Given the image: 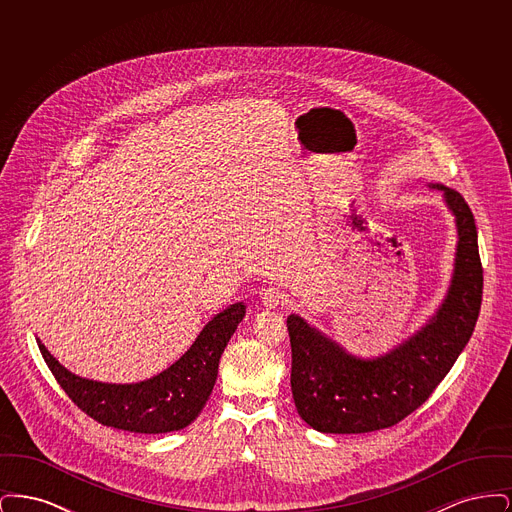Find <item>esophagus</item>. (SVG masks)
<instances>
[{"label":"esophagus","mask_w":512,"mask_h":512,"mask_svg":"<svg viewBox=\"0 0 512 512\" xmlns=\"http://www.w3.org/2000/svg\"><path fill=\"white\" fill-rule=\"evenodd\" d=\"M284 301H286V295H284L280 288H265V290H261V303L267 309H276V307L284 305Z\"/></svg>","instance_id":"esophagus-1"}]
</instances>
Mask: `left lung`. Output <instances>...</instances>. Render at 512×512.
<instances>
[{
    "label": "left lung",
    "instance_id": "1",
    "mask_svg": "<svg viewBox=\"0 0 512 512\" xmlns=\"http://www.w3.org/2000/svg\"><path fill=\"white\" fill-rule=\"evenodd\" d=\"M430 188L443 192L459 242L449 292L428 324L390 353L361 359L303 318L288 317L293 401L318 432L365 434L401 422L438 388L474 332L484 290L474 215L459 192Z\"/></svg>",
    "mask_w": 512,
    "mask_h": 512
}]
</instances>
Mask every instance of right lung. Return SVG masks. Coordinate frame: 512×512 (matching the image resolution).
Instances as JSON below:
<instances>
[{"mask_svg":"<svg viewBox=\"0 0 512 512\" xmlns=\"http://www.w3.org/2000/svg\"><path fill=\"white\" fill-rule=\"evenodd\" d=\"M244 317V303L230 305L205 324L174 365L138 384L80 378L61 365L42 341H36L51 374L80 411L124 432L167 434L192 424L205 407L217 382L220 355Z\"/></svg>","mask_w":512,"mask_h":512,"instance_id":"1","label":"right lung"}]
</instances>
